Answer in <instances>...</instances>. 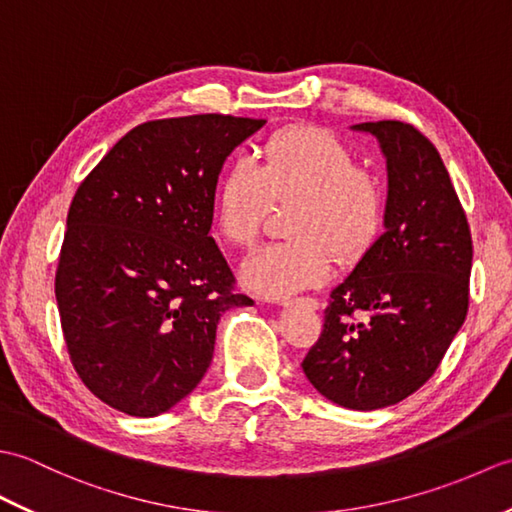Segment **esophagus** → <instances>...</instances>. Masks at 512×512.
<instances>
[{
    "label": "esophagus",
    "mask_w": 512,
    "mask_h": 512,
    "mask_svg": "<svg viewBox=\"0 0 512 512\" xmlns=\"http://www.w3.org/2000/svg\"><path fill=\"white\" fill-rule=\"evenodd\" d=\"M292 303H301V306H306L310 310H317L319 308V301L317 299H310V297H306V299H284V301H281V306L288 308V306H292Z\"/></svg>",
    "instance_id": "esophagus-1"
}]
</instances>
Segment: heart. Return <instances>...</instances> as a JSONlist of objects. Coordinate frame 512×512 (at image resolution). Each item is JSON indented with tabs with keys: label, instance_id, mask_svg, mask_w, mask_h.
Instances as JSON below:
<instances>
[{
	"label": "heart",
	"instance_id": "b5f03b06",
	"mask_svg": "<svg viewBox=\"0 0 512 512\" xmlns=\"http://www.w3.org/2000/svg\"><path fill=\"white\" fill-rule=\"evenodd\" d=\"M259 165L235 158L213 195L215 231L233 246L253 244L273 204H295L288 217L292 242L248 253L239 268L244 288L270 299L323 284L332 262L361 259L385 224V193L358 169L354 151L319 127H292L268 140Z\"/></svg>",
	"mask_w": 512,
	"mask_h": 512
}]
</instances>
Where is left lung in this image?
<instances>
[{
	"instance_id": "8db88e82",
	"label": "left lung",
	"mask_w": 512,
	"mask_h": 512,
	"mask_svg": "<svg viewBox=\"0 0 512 512\" xmlns=\"http://www.w3.org/2000/svg\"><path fill=\"white\" fill-rule=\"evenodd\" d=\"M387 160L385 233L332 290L303 372L336 405L374 411L436 372L469 310L471 228L449 171L416 127L354 125Z\"/></svg>"
}]
</instances>
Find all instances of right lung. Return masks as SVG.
Here are the masks:
<instances>
[{
  "mask_svg": "<svg viewBox=\"0 0 512 512\" xmlns=\"http://www.w3.org/2000/svg\"><path fill=\"white\" fill-rule=\"evenodd\" d=\"M264 123H143L76 189L54 295L76 374L105 405L169 411L209 369L222 314L253 306L209 231L224 160Z\"/></svg>",
  "mask_w": 512,
  "mask_h": 512,
  "instance_id": "right-lung-1",
  "label": "right lung"
}]
</instances>
